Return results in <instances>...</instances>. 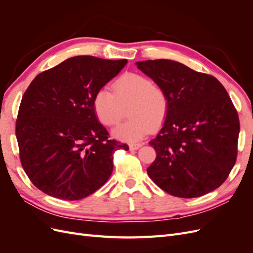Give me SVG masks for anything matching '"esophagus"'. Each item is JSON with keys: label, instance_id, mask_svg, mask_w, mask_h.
<instances>
[{"label": "esophagus", "instance_id": "obj_1", "mask_svg": "<svg viewBox=\"0 0 253 253\" xmlns=\"http://www.w3.org/2000/svg\"><path fill=\"white\" fill-rule=\"evenodd\" d=\"M142 145H143L142 142H140V143H131L128 145V147H129V150L135 151V150H138L140 147H142Z\"/></svg>", "mask_w": 253, "mask_h": 253}]
</instances>
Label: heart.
<instances>
[{
  "label": "heart",
  "instance_id": "1",
  "mask_svg": "<svg viewBox=\"0 0 253 253\" xmlns=\"http://www.w3.org/2000/svg\"><path fill=\"white\" fill-rule=\"evenodd\" d=\"M114 94L106 88L96 91L93 108L102 125L112 126L121 120L127 110L128 120L113 129L115 138L137 142L165 121L169 100L165 90L152 84L144 76L126 73L113 83Z\"/></svg>",
  "mask_w": 253,
  "mask_h": 253
}]
</instances>
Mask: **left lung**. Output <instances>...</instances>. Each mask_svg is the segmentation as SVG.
Segmentation results:
<instances>
[{
    "label": "left lung",
    "mask_w": 253,
    "mask_h": 253,
    "mask_svg": "<svg viewBox=\"0 0 253 253\" xmlns=\"http://www.w3.org/2000/svg\"><path fill=\"white\" fill-rule=\"evenodd\" d=\"M162 87L169 111L158 135L149 143L156 159L147 169L166 192L200 197L218 188L232 170L240 134L239 115L221 83L173 60L136 62Z\"/></svg>",
    "instance_id": "8db88e82"
}]
</instances>
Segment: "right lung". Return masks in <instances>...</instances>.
Returning <instances> with one entry per match:
<instances>
[{"label": "right lung", "mask_w": 253, "mask_h": 253, "mask_svg": "<svg viewBox=\"0 0 253 253\" xmlns=\"http://www.w3.org/2000/svg\"><path fill=\"white\" fill-rule=\"evenodd\" d=\"M126 63L76 56L30 83L20 104L16 135L23 169L42 192L78 201L110 178L113 153L128 147L109 139L93 99Z\"/></svg>", "instance_id": "add662e5"}]
</instances>
